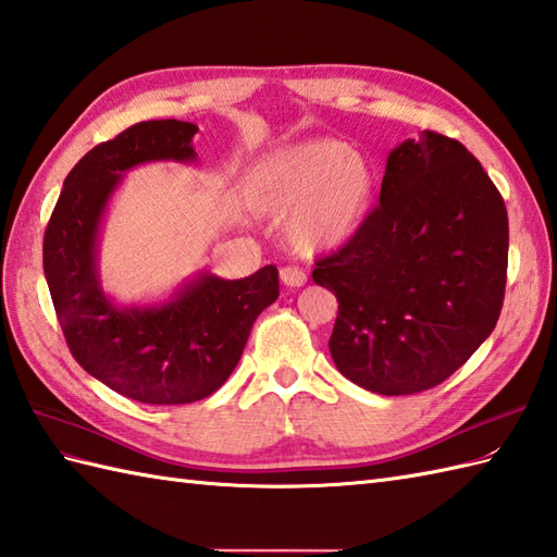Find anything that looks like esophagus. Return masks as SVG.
I'll return each mask as SVG.
<instances>
[{
    "label": "esophagus",
    "mask_w": 557,
    "mask_h": 557,
    "mask_svg": "<svg viewBox=\"0 0 557 557\" xmlns=\"http://www.w3.org/2000/svg\"><path fill=\"white\" fill-rule=\"evenodd\" d=\"M281 283L286 288H302L307 283V274L298 267H283L281 269Z\"/></svg>",
    "instance_id": "esophagus-1"
}]
</instances>
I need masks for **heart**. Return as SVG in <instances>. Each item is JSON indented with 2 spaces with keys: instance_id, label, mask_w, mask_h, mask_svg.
I'll return each instance as SVG.
<instances>
[{
  "instance_id": "b5f03b06",
  "label": "heart",
  "mask_w": 557,
  "mask_h": 557,
  "mask_svg": "<svg viewBox=\"0 0 557 557\" xmlns=\"http://www.w3.org/2000/svg\"><path fill=\"white\" fill-rule=\"evenodd\" d=\"M376 185L372 159L338 138L293 143L255 174L259 205L271 214L290 212L283 231L300 255L348 245L372 214Z\"/></svg>"
}]
</instances>
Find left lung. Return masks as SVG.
Wrapping results in <instances>:
<instances>
[{"instance_id":"8db88e82","label":"left lung","mask_w":557,"mask_h":557,"mask_svg":"<svg viewBox=\"0 0 557 557\" xmlns=\"http://www.w3.org/2000/svg\"><path fill=\"white\" fill-rule=\"evenodd\" d=\"M379 207L312 278L336 293L329 350L379 395L457 372L496 329L508 276V212L462 143L434 131L391 150Z\"/></svg>"}]
</instances>
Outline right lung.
<instances>
[{"label":"right lung","mask_w":557,"mask_h":557,"mask_svg":"<svg viewBox=\"0 0 557 557\" xmlns=\"http://www.w3.org/2000/svg\"><path fill=\"white\" fill-rule=\"evenodd\" d=\"M195 123H135L71 169L42 243L45 278L76 362L104 386L147 405H185L224 386L255 319L278 298V271L221 278L197 271L159 302L121 305L102 286L100 233L131 169L193 164Z\"/></svg>","instance_id":"right-lung-1"}]
</instances>
